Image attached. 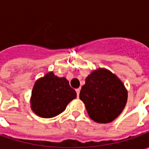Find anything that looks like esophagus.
Segmentation results:
<instances>
[{"label":"esophagus","instance_id":"esophagus-1","mask_svg":"<svg viewBox=\"0 0 149 149\" xmlns=\"http://www.w3.org/2000/svg\"><path fill=\"white\" fill-rule=\"evenodd\" d=\"M80 91H81V88H77L76 89V92H77V97H79V94H80Z\"/></svg>","mask_w":149,"mask_h":149}]
</instances>
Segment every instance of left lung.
<instances>
[{
	"instance_id": "1",
	"label": "left lung",
	"mask_w": 149,
	"mask_h": 149,
	"mask_svg": "<svg viewBox=\"0 0 149 149\" xmlns=\"http://www.w3.org/2000/svg\"><path fill=\"white\" fill-rule=\"evenodd\" d=\"M128 93L120 79L107 69L93 71L81 88L80 99L89 117L97 123H109L125 109Z\"/></svg>"
}]
</instances>
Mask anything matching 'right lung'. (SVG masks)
<instances>
[{"label":"right lung","instance_id":"add662e5","mask_svg":"<svg viewBox=\"0 0 149 149\" xmlns=\"http://www.w3.org/2000/svg\"><path fill=\"white\" fill-rule=\"evenodd\" d=\"M76 97L77 93L66 78L58 77L51 72L36 81L31 108L40 117L51 118L64 112L67 104Z\"/></svg>","mask_w":149,"mask_h":149}]
</instances>
